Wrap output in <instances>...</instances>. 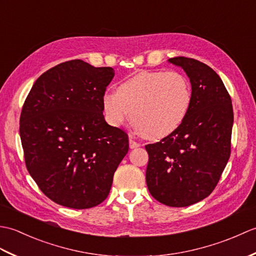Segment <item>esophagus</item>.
Instances as JSON below:
<instances>
[{
    "label": "esophagus",
    "instance_id": "34e87169",
    "mask_svg": "<svg viewBox=\"0 0 256 256\" xmlns=\"http://www.w3.org/2000/svg\"><path fill=\"white\" fill-rule=\"evenodd\" d=\"M128 143H130V148H140V143H138V142H135L134 140H132L131 138H130V140H128Z\"/></svg>",
    "mask_w": 256,
    "mask_h": 256
}]
</instances>
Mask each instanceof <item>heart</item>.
<instances>
[{"instance_id": "b5f03b06", "label": "heart", "mask_w": 256, "mask_h": 256, "mask_svg": "<svg viewBox=\"0 0 256 256\" xmlns=\"http://www.w3.org/2000/svg\"><path fill=\"white\" fill-rule=\"evenodd\" d=\"M192 103L189 80L177 72H140L118 84L116 92L101 98L103 116L113 128L130 118L140 133L164 138L175 133L186 120ZM132 113H130V111Z\"/></svg>"}]
</instances>
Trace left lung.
Instances as JSON below:
<instances>
[{
    "mask_svg": "<svg viewBox=\"0 0 256 256\" xmlns=\"http://www.w3.org/2000/svg\"><path fill=\"white\" fill-rule=\"evenodd\" d=\"M184 69L192 103L175 133L145 146L146 184L150 194L170 206H188L212 192L231 153V98L214 69L192 58L168 59Z\"/></svg>",
    "mask_w": 256,
    "mask_h": 256,
    "instance_id": "8db88e82",
    "label": "left lung"
}]
</instances>
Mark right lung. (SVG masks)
Returning <instances> with one entry per match:
<instances>
[{
	"label": "right lung",
	"mask_w": 256,
	"mask_h": 256,
	"mask_svg": "<svg viewBox=\"0 0 256 256\" xmlns=\"http://www.w3.org/2000/svg\"><path fill=\"white\" fill-rule=\"evenodd\" d=\"M113 77L111 67L74 59L42 74L26 98L20 118L26 167L54 202L88 209L110 192L128 150V134L103 116L101 98Z\"/></svg>",
	"instance_id": "add662e5"
}]
</instances>
